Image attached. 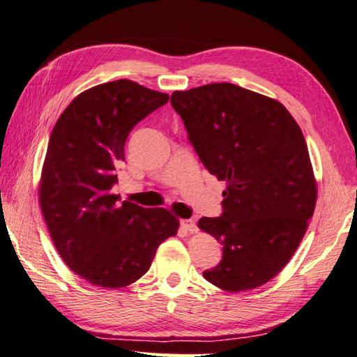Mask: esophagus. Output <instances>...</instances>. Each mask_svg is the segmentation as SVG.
Instances as JSON below:
<instances>
[{
  "label": "esophagus",
  "mask_w": 357,
  "mask_h": 357,
  "mask_svg": "<svg viewBox=\"0 0 357 357\" xmlns=\"http://www.w3.org/2000/svg\"><path fill=\"white\" fill-rule=\"evenodd\" d=\"M181 228H183L186 232H195L197 231V225H195L194 220H181Z\"/></svg>",
  "instance_id": "1"
}]
</instances>
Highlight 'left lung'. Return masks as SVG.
Returning <instances> with one entry per match:
<instances>
[{
	"mask_svg": "<svg viewBox=\"0 0 357 357\" xmlns=\"http://www.w3.org/2000/svg\"><path fill=\"white\" fill-rule=\"evenodd\" d=\"M206 169L227 181L223 214L199 228L223 245L203 278L228 293L274 279L307 232L317 181L302 129L280 101L231 83L171 96Z\"/></svg>",
	"mask_w": 357,
	"mask_h": 357,
	"instance_id": "left-lung-1",
	"label": "left lung"
}]
</instances>
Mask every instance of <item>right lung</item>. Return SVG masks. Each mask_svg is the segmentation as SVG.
I'll list each match as a JSON object with an SVG mask.
<instances>
[{
	"label": "right lung",
	"instance_id": "1",
	"mask_svg": "<svg viewBox=\"0 0 357 357\" xmlns=\"http://www.w3.org/2000/svg\"><path fill=\"white\" fill-rule=\"evenodd\" d=\"M168 93L130 79L93 86L55 123L38 183L49 234L64 264L91 285L123 288L148 273L180 222L165 208L119 202L111 189L128 134L168 103Z\"/></svg>",
	"mask_w": 357,
	"mask_h": 357
}]
</instances>
